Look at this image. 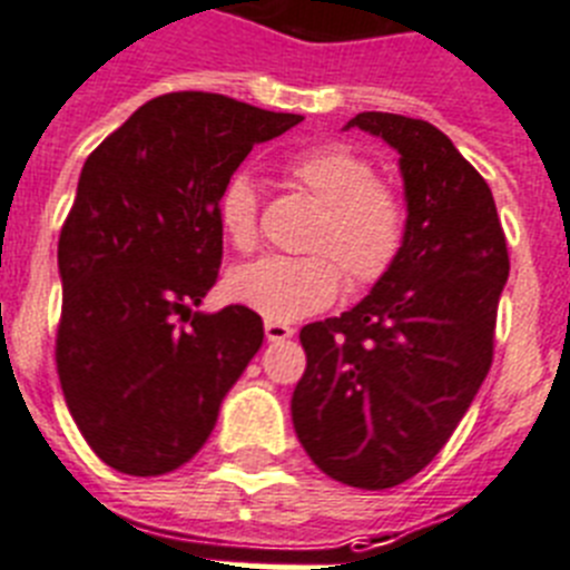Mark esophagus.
I'll list each match as a JSON object with an SVG mask.
<instances>
[{
	"mask_svg": "<svg viewBox=\"0 0 570 570\" xmlns=\"http://www.w3.org/2000/svg\"><path fill=\"white\" fill-rule=\"evenodd\" d=\"M265 337L271 343H282V340L294 337V328L285 323H276V320H265Z\"/></svg>",
	"mask_w": 570,
	"mask_h": 570,
	"instance_id": "1",
	"label": "esophagus"
}]
</instances>
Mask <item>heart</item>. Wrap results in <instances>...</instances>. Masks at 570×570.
<instances>
[{
  "label": "heart",
  "mask_w": 570,
  "mask_h": 570,
  "mask_svg": "<svg viewBox=\"0 0 570 570\" xmlns=\"http://www.w3.org/2000/svg\"><path fill=\"white\" fill-rule=\"evenodd\" d=\"M288 178L323 204L308 238V256H265L227 276L238 305L276 323L328 308L343 288H368L392 271L406 238V207L389 184L377 181L372 160L343 144L311 146L288 160ZM218 225L236 250L259 242V198L245 173L222 187Z\"/></svg>",
  "instance_id": "b5f03b06"
}]
</instances>
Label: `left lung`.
Returning a JSON list of instances; mask_svg holds the SVG:
<instances>
[{"label": "left lung", "instance_id": "8db88e82", "mask_svg": "<svg viewBox=\"0 0 570 570\" xmlns=\"http://www.w3.org/2000/svg\"><path fill=\"white\" fill-rule=\"evenodd\" d=\"M345 129L401 155L406 238L368 296L299 332L291 417L325 475L386 490L435 459L488 377L510 259L488 181L441 129L389 111Z\"/></svg>", "mask_w": 570, "mask_h": 570}]
</instances>
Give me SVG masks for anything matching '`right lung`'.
<instances>
[{
	"instance_id": "right-lung-1",
	"label": "right lung",
	"mask_w": 570,
	"mask_h": 570,
	"mask_svg": "<svg viewBox=\"0 0 570 570\" xmlns=\"http://www.w3.org/2000/svg\"><path fill=\"white\" fill-rule=\"evenodd\" d=\"M299 120L173 91L140 106L82 164L57 245V372L82 438L120 473L187 464L262 348L256 311L198 305L222 265L218 193L253 146Z\"/></svg>"
}]
</instances>
